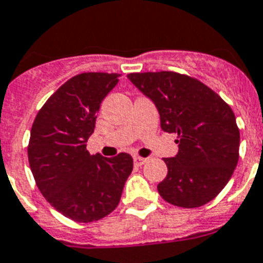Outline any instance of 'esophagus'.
<instances>
[{"mask_svg":"<svg viewBox=\"0 0 263 263\" xmlns=\"http://www.w3.org/2000/svg\"><path fill=\"white\" fill-rule=\"evenodd\" d=\"M147 162V158H141V157H134V165L136 166H141Z\"/></svg>","mask_w":263,"mask_h":263,"instance_id":"esophagus-1","label":"esophagus"}]
</instances>
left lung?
Returning <instances> with one entry per match:
<instances>
[{
  "label": "left lung",
  "mask_w": 263,
  "mask_h": 263,
  "mask_svg": "<svg viewBox=\"0 0 263 263\" xmlns=\"http://www.w3.org/2000/svg\"><path fill=\"white\" fill-rule=\"evenodd\" d=\"M127 78L155 104L161 129L177 133L179 153L163 159L167 175L158 184L161 197L181 208L208 204L228 184L238 162L240 130L232 108L204 83L180 73Z\"/></svg>",
  "instance_id": "left-lung-1"
}]
</instances>
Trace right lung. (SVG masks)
Masks as SVG:
<instances>
[{"label": "right lung", "instance_id": "1", "mask_svg": "<svg viewBox=\"0 0 263 263\" xmlns=\"http://www.w3.org/2000/svg\"><path fill=\"white\" fill-rule=\"evenodd\" d=\"M118 73L88 72L73 76L49 97L35 116L27 147L35 184L58 212L90 223L118 206L133 158L90 155L102 100L119 82Z\"/></svg>", "mask_w": 263, "mask_h": 263}]
</instances>
